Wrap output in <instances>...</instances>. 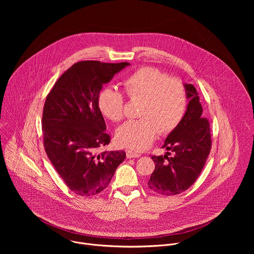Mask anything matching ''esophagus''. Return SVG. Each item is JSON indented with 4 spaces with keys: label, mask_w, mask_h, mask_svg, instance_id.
Masks as SVG:
<instances>
[{
    "label": "esophagus",
    "mask_w": 254,
    "mask_h": 254,
    "mask_svg": "<svg viewBox=\"0 0 254 254\" xmlns=\"http://www.w3.org/2000/svg\"><path fill=\"white\" fill-rule=\"evenodd\" d=\"M139 154L138 153H135V152H132L130 150H127V157L128 159H131V158H139Z\"/></svg>",
    "instance_id": "34e87169"
}]
</instances>
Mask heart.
Wrapping results in <instances>:
<instances>
[{
	"label": "heart",
	"instance_id": "heart-1",
	"mask_svg": "<svg viewBox=\"0 0 254 254\" xmlns=\"http://www.w3.org/2000/svg\"><path fill=\"white\" fill-rule=\"evenodd\" d=\"M130 100H142L138 117L121 126L116 133L123 147L143 151L155 141L159 133L172 132L182 122L188 105L185 85L154 67L135 70L124 82ZM101 114L112 122L119 123L126 116V100L122 92L113 87L103 88L98 95Z\"/></svg>",
	"mask_w": 254,
	"mask_h": 254
}]
</instances>
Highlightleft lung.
Wrapping results in <instances>:
<instances>
[{"instance_id":"left-lung-1","label":"left lung","mask_w":254,"mask_h":254,"mask_svg":"<svg viewBox=\"0 0 254 254\" xmlns=\"http://www.w3.org/2000/svg\"><path fill=\"white\" fill-rule=\"evenodd\" d=\"M189 103L180 125L168 135L163 148L173 157L153 156L155 171L149 188L161 195H177L189 189L199 177L211 150L210 125L202 118L203 107L194 85L184 84Z\"/></svg>"}]
</instances>
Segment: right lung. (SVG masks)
Returning <instances> with one entry per match:
<instances>
[{"label": "right lung", "mask_w": 254, "mask_h": 254, "mask_svg": "<svg viewBox=\"0 0 254 254\" xmlns=\"http://www.w3.org/2000/svg\"><path fill=\"white\" fill-rule=\"evenodd\" d=\"M129 65L80 61L68 68L48 93L42 117L45 152L66 186L82 197L110 184L124 151H101L111 142L98 107L104 83Z\"/></svg>", "instance_id": "add662e5"}]
</instances>
